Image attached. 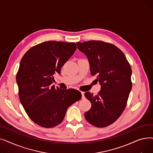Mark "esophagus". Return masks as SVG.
<instances>
[{
    "mask_svg": "<svg viewBox=\"0 0 153 153\" xmlns=\"http://www.w3.org/2000/svg\"><path fill=\"white\" fill-rule=\"evenodd\" d=\"M81 92V94H82V99H84L85 98L84 97V92Z\"/></svg>",
    "mask_w": 153,
    "mask_h": 153,
    "instance_id": "1",
    "label": "esophagus"
}]
</instances>
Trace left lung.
Returning <instances> with one entry per match:
<instances>
[{"label":"left lung","instance_id":"8db88e82","mask_svg":"<svg viewBox=\"0 0 153 153\" xmlns=\"http://www.w3.org/2000/svg\"><path fill=\"white\" fill-rule=\"evenodd\" d=\"M78 50L89 60L92 76L101 85L99 94L87 92L85 97L92 107L85 112L87 121L99 128L107 126L124 111L132 88L131 68L124 53L111 43L102 41L77 43Z\"/></svg>","mask_w":153,"mask_h":153}]
</instances>
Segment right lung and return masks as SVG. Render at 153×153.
I'll use <instances>...</instances> for the list:
<instances>
[{
  "label": "right lung",
  "mask_w": 153,
  "mask_h": 153,
  "mask_svg": "<svg viewBox=\"0 0 153 153\" xmlns=\"http://www.w3.org/2000/svg\"><path fill=\"white\" fill-rule=\"evenodd\" d=\"M77 49L74 43L49 41L31 48L23 55L16 77L22 105L30 119L46 128L60 124L69 107L81 99L75 89L51 85L53 75Z\"/></svg>",
  "instance_id": "1"
}]
</instances>
